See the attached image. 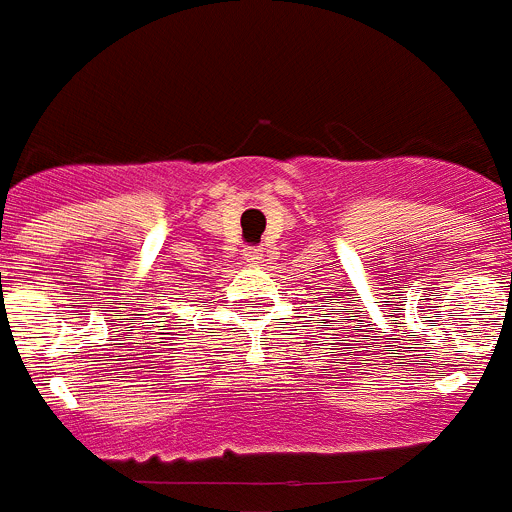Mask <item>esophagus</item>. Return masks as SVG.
<instances>
[{"label":"esophagus","mask_w":512,"mask_h":512,"mask_svg":"<svg viewBox=\"0 0 512 512\" xmlns=\"http://www.w3.org/2000/svg\"><path fill=\"white\" fill-rule=\"evenodd\" d=\"M245 260L250 262V265H260V262H262V250H260V247H247V250H245Z\"/></svg>","instance_id":"obj_1"}]
</instances>
